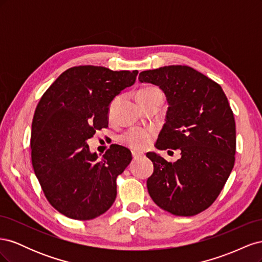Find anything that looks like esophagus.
<instances>
[{
	"instance_id": "esophagus-1",
	"label": "esophagus",
	"mask_w": 262,
	"mask_h": 262,
	"mask_svg": "<svg viewBox=\"0 0 262 262\" xmlns=\"http://www.w3.org/2000/svg\"><path fill=\"white\" fill-rule=\"evenodd\" d=\"M142 155V153H140V152H138V150H132V157L134 158V160H136V158H139V157H141Z\"/></svg>"
}]
</instances>
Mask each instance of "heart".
Here are the masks:
<instances>
[{"mask_svg":"<svg viewBox=\"0 0 262 262\" xmlns=\"http://www.w3.org/2000/svg\"><path fill=\"white\" fill-rule=\"evenodd\" d=\"M154 90H156L155 87H146V89L141 90L138 94L149 93ZM115 104H116V101H114L112 106H110V109H109L110 113L113 112ZM154 134L155 133H154L153 129L136 128V129H132L126 133H124L122 137V141L131 148L142 150V149H145L150 144V142H152V140L154 138Z\"/></svg>","mask_w":262,"mask_h":262,"instance_id":"heart-1","label":"heart"}]
</instances>
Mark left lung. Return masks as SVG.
Masks as SVG:
<instances>
[{
    "label": "left lung",
    "instance_id": "8db88e82",
    "mask_svg": "<svg viewBox=\"0 0 262 262\" xmlns=\"http://www.w3.org/2000/svg\"><path fill=\"white\" fill-rule=\"evenodd\" d=\"M139 81L160 87L168 102L155 146L180 149L181 155L170 163L154 152L146 154L154 165L148 193L173 215H195L216 200L234 167L236 126L226 95L187 66L143 71Z\"/></svg>",
    "mask_w": 262,
    "mask_h": 262
}]
</instances>
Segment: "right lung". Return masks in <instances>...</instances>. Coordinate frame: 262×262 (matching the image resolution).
I'll list each match as a JSON object with an SVG mask.
<instances>
[{"label":"right lung","mask_w":262,"mask_h":262,"mask_svg":"<svg viewBox=\"0 0 262 262\" xmlns=\"http://www.w3.org/2000/svg\"><path fill=\"white\" fill-rule=\"evenodd\" d=\"M138 70L81 66L64 71L37 105L31 124V163L52 207L87 221L115 202L117 177L132 161L130 150L112 144L98 160L86 141L108 126L109 105L134 84Z\"/></svg>","instance_id":"obj_1"}]
</instances>
